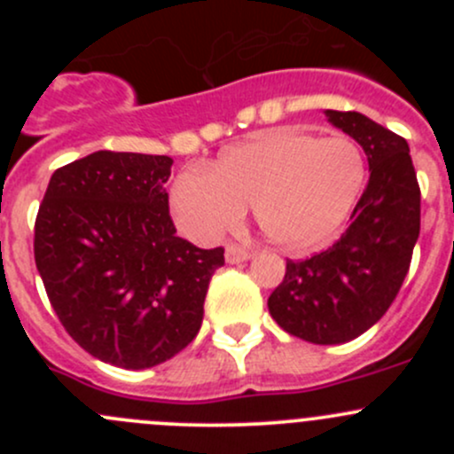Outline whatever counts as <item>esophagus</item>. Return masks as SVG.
<instances>
[{"label": "esophagus", "mask_w": 454, "mask_h": 454, "mask_svg": "<svg viewBox=\"0 0 454 454\" xmlns=\"http://www.w3.org/2000/svg\"><path fill=\"white\" fill-rule=\"evenodd\" d=\"M250 259V253L246 248L237 244H228L226 246V261L228 263H244V261Z\"/></svg>", "instance_id": "34e87169"}]
</instances>
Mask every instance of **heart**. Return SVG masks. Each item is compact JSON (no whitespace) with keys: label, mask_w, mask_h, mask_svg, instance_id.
<instances>
[{"label":"heart","mask_w":454,"mask_h":454,"mask_svg":"<svg viewBox=\"0 0 454 454\" xmlns=\"http://www.w3.org/2000/svg\"><path fill=\"white\" fill-rule=\"evenodd\" d=\"M364 176L367 164L354 140L274 131L231 146L213 168H184L173 182L171 210L186 235L213 241L253 204L272 244L308 248L345 222Z\"/></svg>","instance_id":"b5f03b06"}]
</instances>
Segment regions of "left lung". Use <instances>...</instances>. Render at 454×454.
Wrapping results in <instances>:
<instances>
[{
  "instance_id": "8db88e82",
  "label": "left lung",
  "mask_w": 454,
  "mask_h": 454,
  "mask_svg": "<svg viewBox=\"0 0 454 454\" xmlns=\"http://www.w3.org/2000/svg\"><path fill=\"white\" fill-rule=\"evenodd\" d=\"M325 114L367 153V189L336 244L309 259H287L268 309L292 336L340 345L373 327L395 301L419 237L422 195L402 136L358 112Z\"/></svg>"
}]
</instances>
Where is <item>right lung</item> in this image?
<instances>
[{"label": "right lung", "instance_id": "obj_1", "mask_svg": "<svg viewBox=\"0 0 454 454\" xmlns=\"http://www.w3.org/2000/svg\"><path fill=\"white\" fill-rule=\"evenodd\" d=\"M168 155L96 151L57 168L35 222V263L66 332L103 363L149 369L184 349L223 248L176 235Z\"/></svg>", "mask_w": 454, "mask_h": 454}]
</instances>
